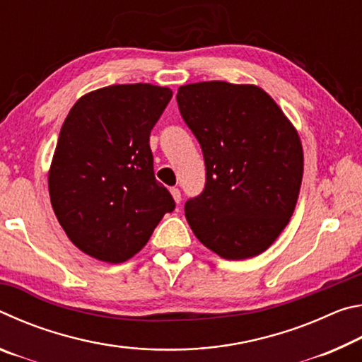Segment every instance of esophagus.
Returning <instances> with one entry per match:
<instances>
[{"mask_svg":"<svg viewBox=\"0 0 362 362\" xmlns=\"http://www.w3.org/2000/svg\"><path fill=\"white\" fill-rule=\"evenodd\" d=\"M170 194H173V198H174V201H175V203L177 204H179L180 203V201H182V193H180V189L179 188H170Z\"/></svg>","mask_w":362,"mask_h":362,"instance_id":"esophagus-1","label":"esophagus"}]
</instances>
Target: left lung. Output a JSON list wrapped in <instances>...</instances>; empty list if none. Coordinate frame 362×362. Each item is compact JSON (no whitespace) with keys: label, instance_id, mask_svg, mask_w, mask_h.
<instances>
[{"label":"left lung","instance_id":"1","mask_svg":"<svg viewBox=\"0 0 362 362\" xmlns=\"http://www.w3.org/2000/svg\"><path fill=\"white\" fill-rule=\"evenodd\" d=\"M177 103L206 164L203 193L185 203L194 236L228 260L262 254L297 204L303 150L296 127L252 84L180 86Z\"/></svg>","mask_w":362,"mask_h":362}]
</instances>
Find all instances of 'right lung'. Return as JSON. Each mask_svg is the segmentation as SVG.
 <instances>
[{
  "instance_id": "right-lung-1",
  "label": "right lung",
  "mask_w": 362,
  "mask_h": 362,
  "mask_svg": "<svg viewBox=\"0 0 362 362\" xmlns=\"http://www.w3.org/2000/svg\"><path fill=\"white\" fill-rule=\"evenodd\" d=\"M173 90L115 84L83 95L66 116L49 169L52 209L84 254L131 259L175 203L155 179L150 132Z\"/></svg>"
}]
</instances>
